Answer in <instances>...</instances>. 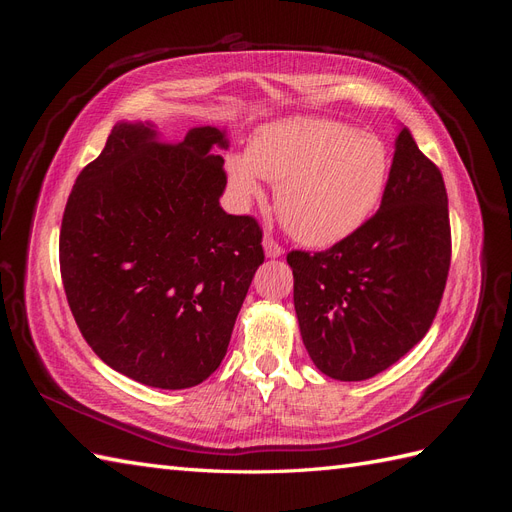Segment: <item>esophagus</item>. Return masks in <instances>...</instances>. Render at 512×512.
<instances>
[{"instance_id": "obj_1", "label": "esophagus", "mask_w": 512, "mask_h": 512, "mask_svg": "<svg viewBox=\"0 0 512 512\" xmlns=\"http://www.w3.org/2000/svg\"><path fill=\"white\" fill-rule=\"evenodd\" d=\"M262 245H265V254H267L269 258H277V256L284 254V247L271 237V232H267L265 241H262Z\"/></svg>"}]
</instances>
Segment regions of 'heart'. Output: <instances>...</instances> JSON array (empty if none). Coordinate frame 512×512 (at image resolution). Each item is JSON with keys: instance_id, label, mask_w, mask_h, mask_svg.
Returning <instances> with one entry per match:
<instances>
[{"instance_id": "obj_1", "label": "heart", "mask_w": 512, "mask_h": 512, "mask_svg": "<svg viewBox=\"0 0 512 512\" xmlns=\"http://www.w3.org/2000/svg\"><path fill=\"white\" fill-rule=\"evenodd\" d=\"M228 179L241 198L277 183L275 207L294 239L324 247L350 237L378 209L389 183L386 145L331 119H288L262 128L247 156H230Z\"/></svg>"}]
</instances>
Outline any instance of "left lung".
Segmentation results:
<instances>
[{
	"mask_svg": "<svg viewBox=\"0 0 512 512\" xmlns=\"http://www.w3.org/2000/svg\"><path fill=\"white\" fill-rule=\"evenodd\" d=\"M303 344L329 378L359 382L395 365L429 331L451 267L440 168L401 128L380 209L329 250H292Z\"/></svg>",
	"mask_w": 512,
	"mask_h": 512,
	"instance_id": "left-lung-1",
	"label": "left lung"
}]
</instances>
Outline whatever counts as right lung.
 I'll return each instance as SVG.
<instances>
[{
	"label": "right lung",
	"mask_w": 512,
	"mask_h": 512,
	"mask_svg": "<svg viewBox=\"0 0 512 512\" xmlns=\"http://www.w3.org/2000/svg\"><path fill=\"white\" fill-rule=\"evenodd\" d=\"M211 147H228L211 126L166 143L149 123H117L61 220V282L81 335L156 389H190L220 367L265 262L260 224L220 207L228 177Z\"/></svg>",
	"instance_id": "obj_1"
}]
</instances>
